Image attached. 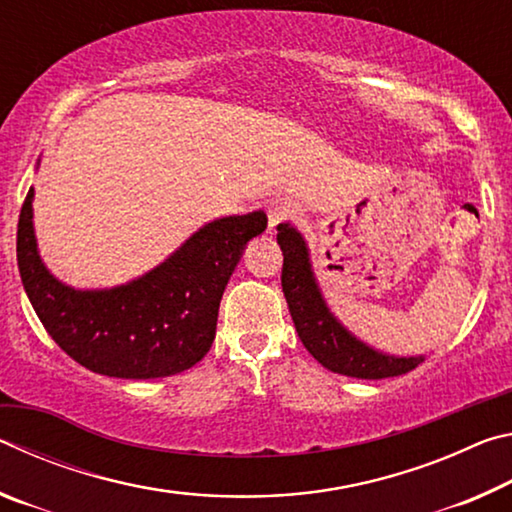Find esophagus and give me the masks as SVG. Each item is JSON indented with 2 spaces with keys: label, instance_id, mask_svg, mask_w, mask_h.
<instances>
[{
  "label": "esophagus",
  "instance_id": "esophagus-1",
  "mask_svg": "<svg viewBox=\"0 0 512 512\" xmlns=\"http://www.w3.org/2000/svg\"><path fill=\"white\" fill-rule=\"evenodd\" d=\"M296 216H298L296 205H291L287 201H275L271 207H268V228L275 230L277 225L296 219Z\"/></svg>",
  "mask_w": 512,
  "mask_h": 512
}]
</instances>
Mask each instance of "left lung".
Returning <instances> with one entry per match:
<instances>
[{"instance_id":"1","label":"left lung","mask_w":512,"mask_h":512,"mask_svg":"<svg viewBox=\"0 0 512 512\" xmlns=\"http://www.w3.org/2000/svg\"><path fill=\"white\" fill-rule=\"evenodd\" d=\"M277 244L282 248V291L300 341L320 366L357 379H386L406 375L424 357H395L379 352L357 339L332 314L311 268L307 241L291 223L277 225Z\"/></svg>"}]
</instances>
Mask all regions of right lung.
<instances>
[{
    "label": "right lung",
    "mask_w": 512,
    "mask_h": 512,
    "mask_svg": "<svg viewBox=\"0 0 512 512\" xmlns=\"http://www.w3.org/2000/svg\"><path fill=\"white\" fill-rule=\"evenodd\" d=\"M266 223L262 210L214 219L149 273L112 289H74L42 262L31 187L17 223V268L40 323L76 363L119 379L171 377L210 352L223 291Z\"/></svg>",
    "instance_id": "1"
}]
</instances>
